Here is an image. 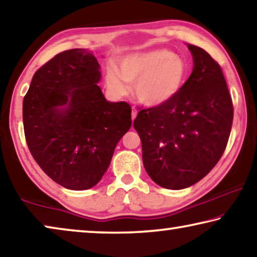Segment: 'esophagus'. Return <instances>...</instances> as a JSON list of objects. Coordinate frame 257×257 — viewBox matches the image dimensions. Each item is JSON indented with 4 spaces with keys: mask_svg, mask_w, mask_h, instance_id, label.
Instances as JSON below:
<instances>
[{
    "mask_svg": "<svg viewBox=\"0 0 257 257\" xmlns=\"http://www.w3.org/2000/svg\"><path fill=\"white\" fill-rule=\"evenodd\" d=\"M136 116H137V109L135 107H133V109H132V120L133 121L135 120Z\"/></svg>",
    "mask_w": 257,
    "mask_h": 257,
    "instance_id": "1",
    "label": "esophagus"
}]
</instances>
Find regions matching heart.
<instances>
[{"instance_id": "heart-1", "label": "heart", "mask_w": 257, "mask_h": 257, "mask_svg": "<svg viewBox=\"0 0 257 257\" xmlns=\"http://www.w3.org/2000/svg\"><path fill=\"white\" fill-rule=\"evenodd\" d=\"M187 76L186 63L165 49L135 52L120 60L119 70L108 67L106 87L114 97H123L133 85L134 95L148 107L162 106L182 90Z\"/></svg>"}]
</instances>
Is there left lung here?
<instances>
[{"mask_svg":"<svg viewBox=\"0 0 257 257\" xmlns=\"http://www.w3.org/2000/svg\"><path fill=\"white\" fill-rule=\"evenodd\" d=\"M193 70L173 100L142 109L134 121L143 164L154 183L182 190L195 184L221 159L231 133L233 106L219 65L187 44Z\"/></svg>","mask_w":257,"mask_h":257,"instance_id":"obj_1","label":"left lung"}]
</instances>
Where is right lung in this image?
Returning a JSON list of instances; mask_svg holds the SVG:
<instances>
[{
    "instance_id": "right-lung-1",
    "label": "right lung",
    "mask_w": 257,
    "mask_h": 257,
    "mask_svg": "<svg viewBox=\"0 0 257 257\" xmlns=\"http://www.w3.org/2000/svg\"><path fill=\"white\" fill-rule=\"evenodd\" d=\"M100 79L92 52L71 49L36 71L23 101L32 156L52 181L68 190L95 186L132 127V108L124 101L106 100Z\"/></svg>"
}]
</instances>
